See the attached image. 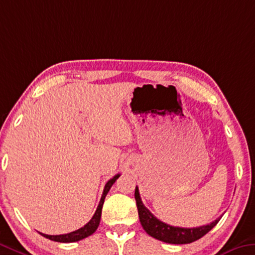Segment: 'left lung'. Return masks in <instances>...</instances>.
Masks as SVG:
<instances>
[{"mask_svg":"<svg viewBox=\"0 0 255 255\" xmlns=\"http://www.w3.org/2000/svg\"><path fill=\"white\" fill-rule=\"evenodd\" d=\"M135 200L137 210H138V217L142 227L144 228L149 236L156 238L161 242L169 244H189L193 243L201 237H203L205 234H208L215 226L219 222L220 218H218L211 224L201 226V227L195 228H181V227H173L168 224L160 221L159 219L152 215L148 211V209L145 208L142 200L139 196L138 187L136 186L135 188Z\"/></svg>","mask_w":255,"mask_h":255,"instance_id":"1","label":"left lung"}]
</instances>
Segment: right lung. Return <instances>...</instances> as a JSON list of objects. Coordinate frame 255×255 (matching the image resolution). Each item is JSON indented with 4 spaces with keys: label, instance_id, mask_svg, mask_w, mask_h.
<instances>
[{
    "label": "right lung",
    "instance_id": "obj_1",
    "mask_svg": "<svg viewBox=\"0 0 255 255\" xmlns=\"http://www.w3.org/2000/svg\"><path fill=\"white\" fill-rule=\"evenodd\" d=\"M119 177H120V175L118 173V175H116L115 177H113V178H111L106 184V186H104L103 194H102V197H101V200H100V203L98 205V209H96V211L94 213V216L92 217V219L88 221L87 224L84 226V227L77 229V230H75V232H71L69 234H63V235H46V234L39 233L40 235L44 236L45 238H48V240H51V241L60 242V243H72V242L82 241V240H84V238L91 236L92 234H94L95 230L98 229L99 225H100V220H101V215H102V208H103L104 199H106L108 192L110 191L111 186L115 184V181L118 179Z\"/></svg>",
    "mask_w": 255,
    "mask_h": 255
}]
</instances>
